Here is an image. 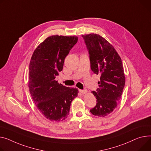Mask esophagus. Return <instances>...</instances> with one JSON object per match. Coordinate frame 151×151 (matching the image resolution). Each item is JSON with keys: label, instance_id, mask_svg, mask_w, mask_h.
Listing matches in <instances>:
<instances>
[{"label": "esophagus", "instance_id": "obj_1", "mask_svg": "<svg viewBox=\"0 0 151 151\" xmlns=\"http://www.w3.org/2000/svg\"><path fill=\"white\" fill-rule=\"evenodd\" d=\"M79 92L82 95H83V94H85L86 93H87V90H79Z\"/></svg>", "mask_w": 151, "mask_h": 151}]
</instances>
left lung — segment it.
Returning a JSON list of instances; mask_svg holds the SVG:
<instances>
[{"mask_svg": "<svg viewBox=\"0 0 151 151\" xmlns=\"http://www.w3.org/2000/svg\"><path fill=\"white\" fill-rule=\"evenodd\" d=\"M82 36L88 52L90 68L100 76L99 88L92 92L96 104L90 112L104 117L116 107L123 93L125 76L122 61L114 47L102 36L93 33Z\"/></svg>", "mask_w": 151, "mask_h": 151, "instance_id": "8db88e82", "label": "left lung"}]
</instances>
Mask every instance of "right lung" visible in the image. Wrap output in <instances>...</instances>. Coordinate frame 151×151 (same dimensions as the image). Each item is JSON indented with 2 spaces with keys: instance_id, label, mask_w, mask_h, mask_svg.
Listing matches in <instances>:
<instances>
[{
  "instance_id": "add662e5",
  "label": "right lung",
  "mask_w": 151,
  "mask_h": 151,
  "mask_svg": "<svg viewBox=\"0 0 151 151\" xmlns=\"http://www.w3.org/2000/svg\"><path fill=\"white\" fill-rule=\"evenodd\" d=\"M78 42L76 36H52L36 48L29 65L28 87L37 108L52 122H61L68 115L78 90L55 81L63 70L64 59Z\"/></svg>"
}]
</instances>
